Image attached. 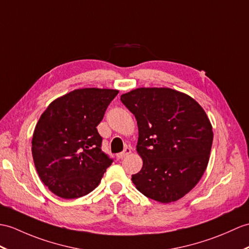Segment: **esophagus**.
Listing matches in <instances>:
<instances>
[{"label": "esophagus", "mask_w": 249, "mask_h": 249, "mask_svg": "<svg viewBox=\"0 0 249 249\" xmlns=\"http://www.w3.org/2000/svg\"><path fill=\"white\" fill-rule=\"evenodd\" d=\"M130 153H131V148L130 147H126L122 153H120V154L117 155V158L118 159H123V158L126 157V156H128Z\"/></svg>", "instance_id": "esophagus-1"}]
</instances>
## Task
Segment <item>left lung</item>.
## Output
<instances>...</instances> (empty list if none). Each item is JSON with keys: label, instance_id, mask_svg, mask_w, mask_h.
<instances>
[{"label": "left lung", "instance_id": "8db88e82", "mask_svg": "<svg viewBox=\"0 0 249 249\" xmlns=\"http://www.w3.org/2000/svg\"><path fill=\"white\" fill-rule=\"evenodd\" d=\"M135 115L141 171L131 176L138 191L162 204L183 197L209 162L213 131L194 98L170 88H138L121 95Z\"/></svg>", "mask_w": 249, "mask_h": 249}]
</instances>
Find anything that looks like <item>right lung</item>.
Wrapping results in <instances>:
<instances>
[{
    "label": "right lung",
    "instance_id": "obj_1",
    "mask_svg": "<svg viewBox=\"0 0 249 249\" xmlns=\"http://www.w3.org/2000/svg\"><path fill=\"white\" fill-rule=\"evenodd\" d=\"M119 91L76 89L52 102L32 140L35 166L55 195L73 199L93 191L112 159L102 151L96 126Z\"/></svg>",
    "mask_w": 249,
    "mask_h": 249
}]
</instances>
